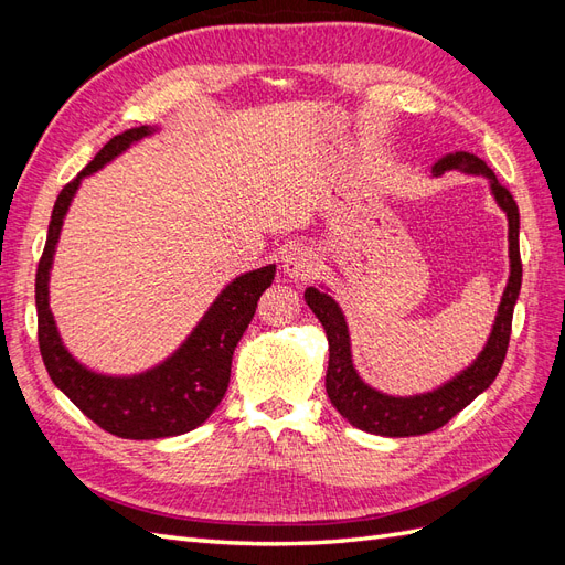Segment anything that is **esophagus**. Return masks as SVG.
<instances>
[{
    "label": "esophagus",
    "mask_w": 565,
    "mask_h": 565,
    "mask_svg": "<svg viewBox=\"0 0 565 565\" xmlns=\"http://www.w3.org/2000/svg\"><path fill=\"white\" fill-rule=\"evenodd\" d=\"M316 254L309 249V247H301V245H295L289 247L282 256V270L287 273L289 278L295 280H306L311 278L316 273Z\"/></svg>",
    "instance_id": "esophagus-1"
}]
</instances>
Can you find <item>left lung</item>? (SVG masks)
<instances>
[{"instance_id":"8db88e82","label":"left lung","mask_w":565,"mask_h":565,"mask_svg":"<svg viewBox=\"0 0 565 565\" xmlns=\"http://www.w3.org/2000/svg\"><path fill=\"white\" fill-rule=\"evenodd\" d=\"M450 169L469 174H483L490 179L492 195L509 218V259H511V276L504 289L498 318H494L492 332L486 349L476 358L473 365L431 393L413 398H393L384 393L370 388L358 377L351 363V344L347 320L341 316L339 306L330 295L320 292L316 287L306 289V303L311 306L316 318L322 322L324 334L330 341V363L328 374H324V388L332 405L339 409L341 417H347L353 426L377 436H422L440 429L448 424L459 409H465L478 393H483L504 363L509 337H511V318H514V306L521 289V249H519V204L507 188L498 181L492 169L471 152H452V156L440 158L434 164V174H446Z\"/></svg>"}]
</instances>
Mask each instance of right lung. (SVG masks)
Instances as JSON below:
<instances>
[{
	"label": "right lung",
	"instance_id": "right-lung-1",
	"mask_svg": "<svg viewBox=\"0 0 565 565\" xmlns=\"http://www.w3.org/2000/svg\"><path fill=\"white\" fill-rule=\"evenodd\" d=\"M148 134V127H136L113 136L96 152V158L71 183L63 185L54 212H51L46 245L40 256L35 278L38 341L51 382L100 429L134 440L185 434L214 413L231 382V361L237 341H241L254 318L256 301L276 276V266H264L235 278L218 295L212 309L204 313L185 344L160 367L139 374V377L94 374L84 370L63 349L54 316L49 311V268L51 259H54L63 216L71 207L82 177L94 174L96 169Z\"/></svg>",
	"mask_w": 565,
	"mask_h": 565
}]
</instances>
